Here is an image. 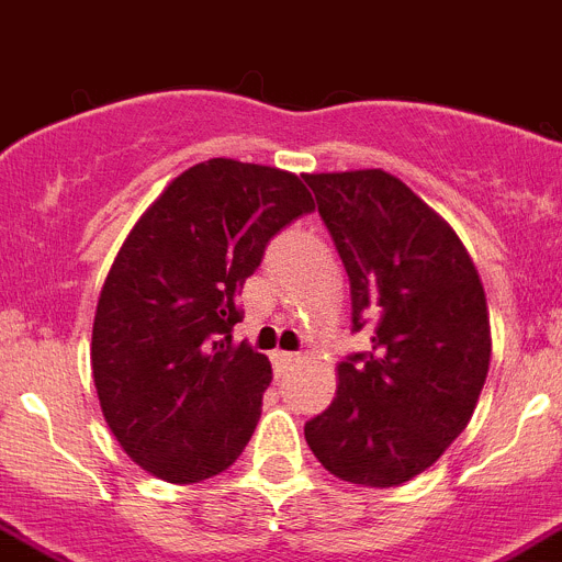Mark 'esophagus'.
Listing matches in <instances>:
<instances>
[{"mask_svg":"<svg viewBox=\"0 0 562 562\" xmlns=\"http://www.w3.org/2000/svg\"><path fill=\"white\" fill-rule=\"evenodd\" d=\"M271 360H274V369H288V366L296 363L299 355H293V352H274V355H271Z\"/></svg>","mask_w":562,"mask_h":562,"instance_id":"obj_1","label":"esophagus"}]
</instances>
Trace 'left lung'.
Segmentation results:
<instances>
[{
    "mask_svg": "<svg viewBox=\"0 0 562 562\" xmlns=\"http://www.w3.org/2000/svg\"><path fill=\"white\" fill-rule=\"evenodd\" d=\"M371 349L338 366V393L305 424L329 474L393 487L427 471L474 413L491 363L485 291L454 229L382 169L305 175Z\"/></svg>",
    "mask_w": 562,
    "mask_h": 562,
    "instance_id": "8db88e82",
    "label": "left lung"
}]
</instances>
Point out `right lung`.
I'll return each instance as SVG.
<instances>
[{"label":"right lung","mask_w":562,"mask_h":562,"mask_svg":"<svg viewBox=\"0 0 562 562\" xmlns=\"http://www.w3.org/2000/svg\"><path fill=\"white\" fill-rule=\"evenodd\" d=\"M311 210L291 171L213 157L127 235L99 296L91 366L104 422L140 469L191 485L244 452L271 366L233 344L235 299L269 240Z\"/></svg>","instance_id":"add662e5"}]
</instances>
